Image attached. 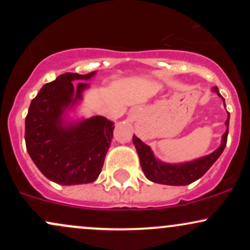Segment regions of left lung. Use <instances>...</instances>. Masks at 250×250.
Segmentation results:
<instances>
[{
	"mask_svg": "<svg viewBox=\"0 0 250 250\" xmlns=\"http://www.w3.org/2000/svg\"><path fill=\"white\" fill-rule=\"evenodd\" d=\"M213 91L221 96L219 93V88L213 87ZM222 97V96H221ZM223 102L225 99L222 97ZM226 105V104H225ZM227 130L222 135V143L214 153L203 156L201 159L194 160V161L180 163V165H170V163H163L159 159L155 157L149 146L143 143L139 137L134 135L133 143L136 148L137 154L140 157V163L141 168L148 180L153 181L155 183H161V185L168 186H187L193 183L194 181L199 180L203 175L208 171V169L214 165L225 150L227 145V137H228V128H229V113L228 119L226 121Z\"/></svg>",
	"mask_w": 250,
	"mask_h": 250,
	"instance_id": "1",
	"label": "left lung"
}]
</instances>
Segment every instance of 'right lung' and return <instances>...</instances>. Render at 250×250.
<instances>
[{"label": "right lung", "instance_id": "add662e5", "mask_svg": "<svg viewBox=\"0 0 250 250\" xmlns=\"http://www.w3.org/2000/svg\"><path fill=\"white\" fill-rule=\"evenodd\" d=\"M95 71L65 73L45 83L30 103L25 117V146L31 160L47 179L63 186L94 182L99 177L113 139L114 123L94 116L67 123L63 113L82 99L84 81Z\"/></svg>", "mask_w": 250, "mask_h": 250}]
</instances>
